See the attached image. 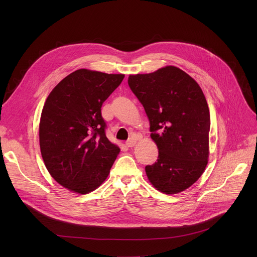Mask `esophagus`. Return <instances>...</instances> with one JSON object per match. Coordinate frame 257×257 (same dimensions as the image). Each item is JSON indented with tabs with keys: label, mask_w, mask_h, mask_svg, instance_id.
I'll return each mask as SVG.
<instances>
[{
	"label": "esophagus",
	"mask_w": 257,
	"mask_h": 257,
	"mask_svg": "<svg viewBox=\"0 0 257 257\" xmlns=\"http://www.w3.org/2000/svg\"><path fill=\"white\" fill-rule=\"evenodd\" d=\"M136 144V139L134 138H130L128 141H126V145L128 148H133V146Z\"/></svg>",
	"instance_id": "esophagus-1"
}]
</instances>
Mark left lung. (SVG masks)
<instances>
[{
    "label": "left lung",
    "mask_w": 257,
    "mask_h": 257,
    "mask_svg": "<svg viewBox=\"0 0 257 257\" xmlns=\"http://www.w3.org/2000/svg\"><path fill=\"white\" fill-rule=\"evenodd\" d=\"M128 84L145 109L159 149L158 162L145 167L146 176L163 193L186 190L204 172L209 155L210 117L200 86L174 66L130 75Z\"/></svg>",
    "instance_id": "obj_1"
}]
</instances>
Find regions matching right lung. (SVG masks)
<instances>
[{
    "instance_id": "add662e5",
    "label": "right lung",
    "mask_w": 257,
    "mask_h": 257,
    "mask_svg": "<svg viewBox=\"0 0 257 257\" xmlns=\"http://www.w3.org/2000/svg\"><path fill=\"white\" fill-rule=\"evenodd\" d=\"M125 75L76 70L49 94L40 122V146L51 176L79 194L95 190L109 174L119 146L105 136L102 102Z\"/></svg>"
}]
</instances>
